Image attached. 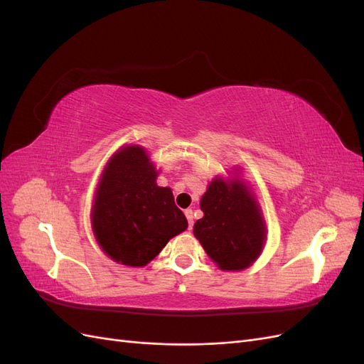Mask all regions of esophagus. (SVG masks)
I'll use <instances>...</instances> for the list:
<instances>
[{
	"label": "esophagus",
	"mask_w": 364,
	"mask_h": 364,
	"mask_svg": "<svg viewBox=\"0 0 364 364\" xmlns=\"http://www.w3.org/2000/svg\"><path fill=\"white\" fill-rule=\"evenodd\" d=\"M185 217L188 220V228L193 229L194 225V217H193V209H185Z\"/></svg>",
	"instance_id": "esophagus-1"
}]
</instances>
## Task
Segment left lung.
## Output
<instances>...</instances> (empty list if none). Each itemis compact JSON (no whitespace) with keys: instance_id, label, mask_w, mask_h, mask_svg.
Masks as SVG:
<instances>
[{"instance_id":"left-lung-1","label":"left lung","mask_w":364,"mask_h":364,"mask_svg":"<svg viewBox=\"0 0 364 364\" xmlns=\"http://www.w3.org/2000/svg\"><path fill=\"white\" fill-rule=\"evenodd\" d=\"M203 217L194 235L222 270L247 269L266 243V223L255 197L238 181L215 178L202 196Z\"/></svg>"}]
</instances>
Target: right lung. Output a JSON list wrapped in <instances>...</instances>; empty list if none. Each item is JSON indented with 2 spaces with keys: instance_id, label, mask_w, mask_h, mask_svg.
Here are the masks:
<instances>
[{
  "instance_id": "1",
  "label": "right lung",
  "mask_w": 364,
  "mask_h": 364,
  "mask_svg": "<svg viewBox=\"0 0 364 364\" xmlns=\"http://www.w3.org/2000/svg\"><path fill=\"white\" fill-rule=\"evenodd\" d=\"M141 146H126L109 159L91 211L98 246L109 258L142 267L188 228L167 186Z\"/></svg>"
}]
</instances>
